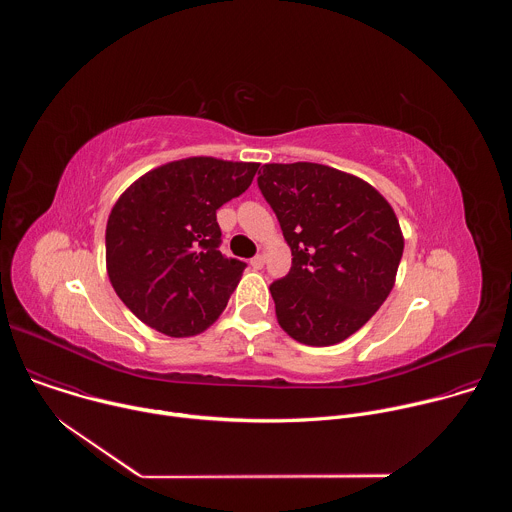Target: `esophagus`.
<instances>
[{"label":"esophagus","instance_id":"34e87169","mask_svg":"<svg viewBox=\"0 0 512 512\" xmlns=\"http://www.w3.org/2000/svg\"><path fill=\"white\" fill-rule=\"evenodd\" d=\"M263 263H265V257H263V255H255V257L251 259V267H253V269H261Z\"/></svg>","mask_w":512,"mask_h":512}]
</instances>
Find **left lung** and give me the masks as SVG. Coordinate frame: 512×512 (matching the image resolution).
Wrapping results in <instances>:
<instances>
[{"label": "left lung", "mask_w": 512, "mask_h": 512, "mask_svg": "<svg viewBox=\"0 0 512 512\" xmlns=\"http://www.w3.org/2000/svg\"><path fill=\"white\" fill-rule=\"evenodd\" d=\"M257 184L294 257L269 287L279 326L308 346L346 340L395 285L405 243L391 204L369 182L312 162L265 164Z\"/></svg>", "instance_id": "obj_1"}]
</instances>
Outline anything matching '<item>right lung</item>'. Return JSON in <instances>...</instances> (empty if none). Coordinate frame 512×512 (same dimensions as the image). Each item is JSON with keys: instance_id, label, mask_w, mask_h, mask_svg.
Instances as JSON below:
<instances>
[{"instance_id": "1", "label": "right lung", "mask_w": 512, "mask_h": 512, "mask_svg": "<svg viewBox=\"0 0 512 512\" xmlns=\"http://www.w3.org/2000/svg\"><path fill=\"white\" fill-rule=\"evenodd\" d=\"M257 168L186 158L143 174L119 196L105 233L107 273L143 324L184 338L223 314L247 265L218 251L216 210L251 186Z\"/></svg>"}]
</instances>
